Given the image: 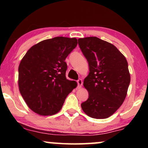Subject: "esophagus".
I'll list each match as a JSON object with an SVG mask.
<instances>
[{
  "mask_svg": "<svg viewBox=\"0 0 148 148\" xmlns=\"http://www.w3.org/2000/svg\"><path fill=\"white\" fill-rule=\"evenodd\" d=\"M77 84H78L77 88H78L79 89L82 88V85H83V81H82V79H79L77 81Z\"/></svg>",
  "mask_w": 148,
  "mask_h": 148,
  "instance_id": "obj_1",
  "label": "esophagus"
}]
</instances>
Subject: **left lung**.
Masks as SVG:
<instances>
[{
    "mask_svg": "<svg viewBox=\"0 0 148 148\" xmlns=\"http://www.w3.org/2000/svg\"><path fill=\"white\" fill-rule=\"evenodd\" d=\"M78 44L90 66L84 81L89 98L81 106L92 118H108L126 98L131 81L128 62L116 46L97 37L79 38Z\"/></svg>",
    "mask_w": 148,
    "mask_h": 148,
    "instance_id": "obj_1",
    "label": "left lung"
}]
</instances>
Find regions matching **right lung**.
<instances>
[{
	"mask_svg": "<svg viewBox=\"0 0 148 148\" xmlns=\"http://www.w3.org/2000/svg\"><path fill=\"white\" fill-rule=\"evenodd\" d=\"M77 45L75 38L44 40L28 50L19 66L18 86L31 110L42 116L59 112L69 94L77 86L66 78V56Z\"/></svg>",
	"mask_w": 148,
	"mask_h": 148,
	"instance_id": "add662e5",
	"label": "right lung"
}]
</instances>
